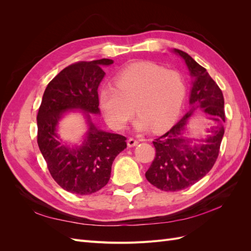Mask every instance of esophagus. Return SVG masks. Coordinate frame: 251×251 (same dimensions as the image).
<instances>
[{
    "instance_id": "1",
    "label": "esophagus",
    "mask_w": 251,
    "mask_h": 251,
    "mask_svg": "<svg viewBox=\"0 0 251 251\" xmlns=\"http://www.w3.org/2000/svg\"><path fill=\"white\" fill-rule=\"evenodd\" d=\"M137 144H138V140H136L135 138H128V140H127V147L128 148L136 147Z\"/></svg>"
}]
</instances>
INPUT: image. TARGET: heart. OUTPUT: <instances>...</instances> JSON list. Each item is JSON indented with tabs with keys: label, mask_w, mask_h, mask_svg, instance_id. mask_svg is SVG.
<instances>
[{
	"label": "heart",
	"mask_w": 251,
	"mask_h": 251,
	"mask_svg": "<svg viewBox=\"0 0 251 251\" xmlns=\"http://www.w3.org/2000/svg\"><path fill=\"white\" fill-rule=\"evenodd\" d=\"M115 85L100 91V104L109 125L124 130L134 116L135 126L143 131L153 126L162 131L174 123L185 97V80L177 70L154 63H135L119 71Z\"/></svg>",
	"instance_id": "1"
}]
</instances>
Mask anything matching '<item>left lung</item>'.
<instances>
[{"mask_svg":"<svg viewBox=\"0 0 251 251\" xmlns=\"http://www.w3.org/2000/svg\"><path fill=\"white\" fill-rule=\"evenodd\" d=\"M181 56L193 77L189 95L191 109L169 132L153 141L156 156L146 177L151 184L164 192H177L195 184L214 166L224 135L225 123L224 97L221 89L212 79L205 68L200 66L187 53L174 49ZM201 108L216 124L210 134L199 144L185 137L189 119ZM195 140V139H194Z\"/></svg>","mask_w":251,"mask_h":251,"instance_id":"left-lung-1","label":"left lung"}]
</instances>
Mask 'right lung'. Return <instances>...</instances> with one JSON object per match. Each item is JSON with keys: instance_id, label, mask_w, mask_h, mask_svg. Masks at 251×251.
Wrapping results in <instances>:
<instances>
[{"instance_id": "add662e5", "label": "right lung", "mask_w": 251, "mask_h": 251, "mask_svg": "<svg viewBox=\"0 0 251 251\" xmlns=\"http://www.w3.org/2000/svg\"><path fill=\"white\" fill-rule=\"evenodd\" d=\"M102 58L66 67L45 90L37 113V144L52 178L65 191L91 195L101 189L111 177L115 157L126 148L123 135L100 130L90 114H100L97 89L104 76ZM82 110L88 131L80 146L70 148L57 135L58 121L68 110Z\"/></svg>"}]
</instances>
